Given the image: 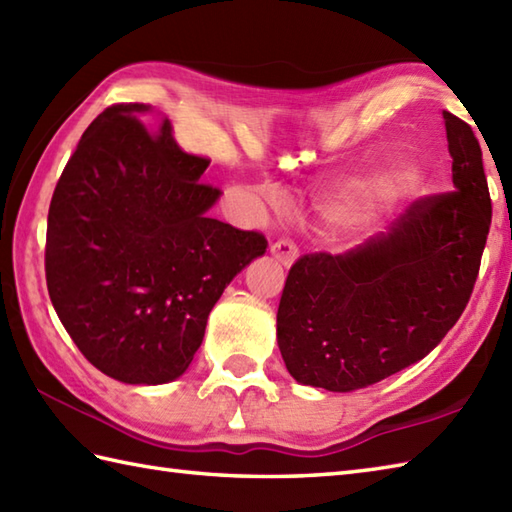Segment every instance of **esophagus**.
I'll use <instances>...</instances> for the list:
<instances>
[{"label":"esophagus","mask_w":512,"mask_h":512,"mask_svg":"<svg viewBox=\"0 0 512 512\" xmlns=\"http://www.w3.org/2000/svg\"><path fill=\"white\" fill-rule=\"evenodd\" d=\"M270 255H273L281 266L290 268L292 262H295V259H297L299 250H297L295 244L290 242V239H277V242L270 246Z\"/></svg>","instance_id":"obj_1"}]
</instances>
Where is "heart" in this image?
<instances>
[{
	"label": "heart",
	"instance_id": "b5f03b06",
	"mask_svg": "<svg viewBox=\"0 0 512 512\" xmlns=\"http://www.w3.org/2000/svg\"><path fill=\"white\" fill-rule=\"evenodd\" d=\"M400 180H402V182H409V176H407V173H405V176H400Z\"/></svg>",
	"mask_w": 512,
	"mask_h": 512
}]
</instances>
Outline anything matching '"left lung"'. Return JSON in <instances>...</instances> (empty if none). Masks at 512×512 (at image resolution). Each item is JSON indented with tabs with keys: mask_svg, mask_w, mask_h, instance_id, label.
<instances>
[{
	"mask_svg": "<svg viewBox=\"0 0 512 512\" xmlns=\"http://www.w3.org/2000/svg\"><path fill=\"white\" fill-rule=\"evenodd\" d=\"M442 116L453 191L422 195L385 233L345 253H308L292 264L277 343L299 383L374 385L427 356L469 303L493 206L471 125Z\"/></svg>",
	"mask_w": 512,
	"mask_h": 512,
	"instance_id": "1",
	"label": "left lung"
}]
</instances>
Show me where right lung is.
<instances>
[{
  "mask_svg": "<svg viewBox=\"0 0 512 512\" xmlns=\"http://www.w3.org/2000/svg\"><path fill=\"white\" fill-rule=\"evenodd\" d=\"M149 105L94 118L54 187L46 281L63 328L88 361L129 385L184 374L231 279L264 255L266 237L206 215L220 189L209 158L184 151Z\"/></svg>",
  "mask_w": 512,
  "mask_h": 512,
  "instance_id": "1",
  "label": "right lung"
}]
</instances>
